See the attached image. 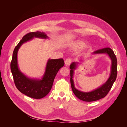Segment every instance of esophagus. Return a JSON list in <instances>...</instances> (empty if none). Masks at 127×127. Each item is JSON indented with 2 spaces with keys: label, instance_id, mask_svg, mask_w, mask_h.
Instances as JSON below:
<instances>
[{
  "label": "esophagus",
  "instance_id": "34e87169",
  "mask_svg": "<svg viewBox=\"0 0 127 127\" xmlns=\"http://www.w3.org/2000/svg\"><path fill=\"white\" fill-rule=\"evenodd\" d=\"M71 61H72V60H71V59H70V58H68L67 59H66V61H65V62H64L65 65H66V66H69L70 64H71Z\"/></svg>",
  "mask_w": 127,
  "mask_h": 127
}]
</instances>
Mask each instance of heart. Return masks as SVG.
<instances>
[{"label": "heart", "instance_id": "1", "mask_svg": "<svg viewBox=\"0 0 127 127\" xmlns=\"http://www.w3.org/2000/svg\"><path fill=\"white\" fill-rule=\"evenodd\" d=\"M86 45L85 42L82 40H77L73 42L70 45V50L72 51H78L85 47Z\"/></svg>", "mask_w": 127, "mask_h": 127}]
</instances>
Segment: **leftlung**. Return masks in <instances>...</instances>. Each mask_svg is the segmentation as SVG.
Masks as SVG:
<instances>
[{"mask_svg":"<svg viewBox=\"0 0 127 127\" xmlns=\"http://www.w3.org/2000/svg\"><path fill=\"white\" fill-rule=\"evenodd\" d=\"M106 54L109 56L111 60L110 74L109 78L100 86L95 88L91 92H83L77 89L75 86L73 79L75 70L83 62L84 60H80V62H73L70 66V83L73 93L79 99L85 102H92L98 100L104 97L111 90L113 83L116 81L117 76V59L112 50L109 48H106L98 50L92 53V55H98Z\"/></svg>","mask_w":127,"mask_h":127,"instance_id":"left-lung-1","label":"left lung"}]
</instances>
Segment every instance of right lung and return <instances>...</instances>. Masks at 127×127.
I'll return each instance as SVG.
<instances>
[{
  "label": "right lung",
  "mask_w": 127,
  "mask_h": 127,
  "mask_svg": "<svg viewBox=\"0 0 127 127\" xmlns=\"http://www.w3.org/2000/svg\"><path fill=\"white\" fill-rule=\"evenodd\" d=\"M34 37L42 39H49L44 33L39 31L26 34L14 49L10 64V69L17 89L28 96L40 99L45 97L50 91L57 72L64 66V63L63 59H49L44 73L41 79L30 78L23 73L18 67V51L23 44L32 40Z\"/></svg>",
  "instance_id": "right-lung-1"
}]
</instances>
